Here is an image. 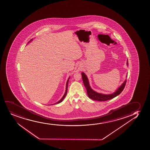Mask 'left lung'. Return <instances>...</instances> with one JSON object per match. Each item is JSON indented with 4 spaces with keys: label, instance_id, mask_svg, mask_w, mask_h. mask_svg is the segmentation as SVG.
Here are the masks:
<instances>
[{
    "label": "left lung",
    "instance_id": "8db88e82",
    "mask_svg": "<svg viewBox=\"0 0 150 150\" xmlns=\"http://www.w3.org/2000/svg\"><path fill=\"white\" fill-rule=\"evenodd\" d=\"M127 65H128V60L127 62ZM82 77L83 83L85 87L86 88L88 97L91 99L98 101H105L107 100H109L119 95L124 89L127 81L126 80H125V81L123 82V84L118 88V89L112 94H103L99 93L96 92L91 88L90 86L89 82L87 77L84 73L82 72ZM126 77H127V75L126 76Z\"/></svg>",
    "mask_w": 150,
    "mask_h": 150
}]
</instances>
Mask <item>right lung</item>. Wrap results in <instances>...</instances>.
I'll return each instance as SVG.
<instances>
[{"label": "right lung", "mask_w": 150, "mask_h": 150, "mask_svg": "<svg viewBox=\"0 0 150 150\" xmlns=\"http://www.w3.org/2000/svg\"><path fill=\"white\" fill-rule=\"evenodd\" d=\"M33 40V39H31L30 40V41H29V42H31V41ZM69 79H70V77L68 78V79L67 81V83H66V91L65 92V94H64V95H63V96L62 97V98H61V99L60 100V101H58V102H56V103H54V104H51V105H55V104H58V103H60L62 102V101H63V100L64 99V98L65 97L66 95V94H67V89H68V82H69Z\"/></svg>", "instance_id": "1"}]
</instances>
